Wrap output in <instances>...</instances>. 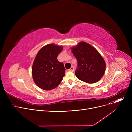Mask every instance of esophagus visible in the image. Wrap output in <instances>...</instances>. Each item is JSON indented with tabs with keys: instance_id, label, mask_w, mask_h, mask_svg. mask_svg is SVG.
Masks as SVG:
<instances>
[{
	"instance_id": "34e87169",
	"label": "esophagus",
	"mask_w": 132,
	"mask_h": 132,
	"mask_svg": "<svg viewBox=\"0 0 132 132\" xmlns=\"http://www.w3.org/2000/svg\"><path fill=\"white\" fill-rule=\"evenodd\" d=\"M68 71L70 72H73L74 71V67H71L70 69H69L68 70Z\"/></svg>"
}]
</instances>
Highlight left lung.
Instances as JSON below:
<instances>
[{"instance_id":"left-lung-1","label":"left lung","mask_w":132,"mask_h":132,"mask_svg":"<svg viewBox=\"0 0 132 132\" xmlns=\"http://www.w3.org/2000/svg\"><path fill=\"white\" fill-rule=\"evenodd\" d=\"M71 48L78 61V68L75 73L78 79L88 84L100 81L105 73L106 64L99 52L85 42Z\"/></svg>"}]
</instances>
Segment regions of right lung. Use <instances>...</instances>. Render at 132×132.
<instances>
[{
  "label": "right lung",
  "instance_id": "add662e5",
  "mask_svg": "<svg viewBox=\"0 0 132 132\" xmlns=\"http://www.w3.org/2000/svg\"><path fill=\"white\" fill-rule=\"evenodd\" d=\"M63 46L49 44L38 52L32 66V79L40 89L50 90L56 88L63 79L65 69L57 59Z\"/></svg>",
  "mask_w": 132,
  "mask_h": 132
}]
</instances>
